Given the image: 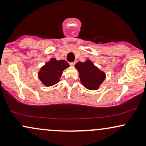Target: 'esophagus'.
Returning a JSON list of instances; mask_svg holds the SVG:
<instances>
[{
	"instance_id": "34e87169",
	"label": "esophagus",
	"mask_w": 146,
	"mask_h": 146,
	"mask_svg": "<svg viewBox=\"0 0 146 146\" xmlns=\"http://www.w3.org/2000/svg\"><path fill=\"white\" fill-rule=\"evenodd\" d=\"M75 62H71V63H69V64H70V66H74V65H75Z\"/></svg>"
}]
</instances>
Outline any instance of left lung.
I'll use <instances>...</instances> for the list:
<instances>
[{
    "label": "left lung",
    "mask_w": 146,
    "mask_h": 146,
    "mask_svg": "<svg viewBox=\"0 0 146 146\" xmlns=\"http://www.w3.org/2000/svg\"><path fill=\"white\" fill-rule=\"evenodd\" d=\"M75 68L79 72L80 81L85 88L89 90H97L106 78V74L95 66L90 60L84 62H78L75 64Z\"/></svg>",
    "instance_id": "left-lung-1"
}]
</instances>
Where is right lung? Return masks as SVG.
<instances>
[{"instance_id": "right-lung-1", "label": "right lung", "mask_w": 146, "mask_h": 146, "mask_svg": "<svg viewBox=\"0 0 146 146\" xmlns=\"http://www.w3.org/2000/svg\"><path fill=\"white\" fill-rule=\"evenodd\" d=\"M68 67L69 64L65 60L51 58L42 66L38 72V78L44 86H51L59 82L63 71Z\"/></svg>"}]
</instances>
